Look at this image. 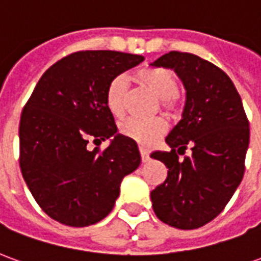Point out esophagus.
<instances>
[{"mask_svg": "<svg viewBox=\"0 0 261 261\" xmlns=\"http://www.w3.org/2000/svg\"><path fill=\"white\" fill-rule=\"evenodd\" d=\"M140 153H141V161L145 164L149 159V152H148L147 149H144V148H140Z\"/></svg>", "mask_w": 261, "mask_h": 261, "instance_id": "esophagus-1", "label": "esophagus"}]
</instances>
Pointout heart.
<instances>
[{
	"instance_id": "b5f03b06",
	"label": "heart",
	"mask_w": 261,
	"mask_h": 261,
	"mask_svg": "<svg viewBox=\"0 0 261 261\" xmlns=\"http://www.w3.org/2000/svg\"><path fill=\"white\" fill-rule=\"evenodd\" d=\"M134 80L148 91H151L161 99V105L165 110L176 108V95L179 92V82L173 71L168 68H144L137 71ZM128 102V82L123 75H117L109 82L106 89V106L114 117H123ZM166 130L164 120H140L128 119L120 125V133L127 138L136 141L140 145L149 147L158 140Z\"/></svg>"
}]
</instances>
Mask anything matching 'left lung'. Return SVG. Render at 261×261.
Masks as SVG:
<instances>
[{"label":"left lung","mask_w":261,"mask_h":261,"mask_svg":"<svg viewBox=\"0 0 261 261\" xmlns=\"http://www.w3.org/2000/svg\"><path fill=\"white\" fill-rule=\"evenodd\" d=\"M175 71L186 88V106L166 144L170 152L151 158L168 168V177L151 192L162 222L196 229L218 215L241 185L249 147V120L233 82L198 56L169 51L151 63ZM187 146L192 155L179 160Z\"/></svg>","instance_id":"obj_1"}]
</instances>
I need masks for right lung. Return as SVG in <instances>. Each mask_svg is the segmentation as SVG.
I'll return each instance as SVG.
<instances>
[{
    "mask_svg": "<svg viewBox=\"0 0 261 261\" xmlns=\"http://www.w3.org/2000/svg\"><path fill=\"white\" fill-rule=\"evenodd\" d=\"M142 61L112 50L69 54L42 75L22 110V176L40 208L60 224L80 228L108 217L123 177L141 164L137 142L117 134L106 89ZM112 136L106 150L89 151V141Z\"/></svg>",
    "mask_w": 261,
    "mask_h": 261,
    "instance_id": "obj_1",
    "label": "right lung"
}]
</instances>
